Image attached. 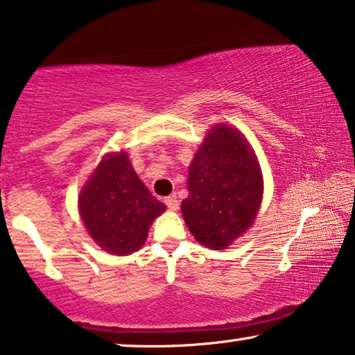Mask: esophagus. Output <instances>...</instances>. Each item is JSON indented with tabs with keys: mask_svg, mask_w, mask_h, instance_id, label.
I'll return each mask as SVG.
<instances>
[{
	"mask_svg": "<svg viewBox=\"0 0 355 355\" xmlns=\"http://www.w3.org/2000/svg\"><path fill=\"white\" fill-rule=\"evenodd\" d=\"M164 204L167 205L168 210H172V211L178 210V200H177L175 196H168V198L164 199Z\"/></svg>",
	"mask_w": 355,
	"mask_h": 355,
	"instance_id": "obj_1",
	"label": "esophagus"
}]
</instances>
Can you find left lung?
Wrapping results in <instances>:
<instances>
[{
  "label": "left lung",
  "instance_id": "1",
  "mask_svg": "<svg viewBox=\"0 0 355 355\" xmlns=\"http://www.w3.org/2000/svg\"><path fill=\"white\" fill-rule=\"evenodd\" d=\"M262 173L246 140L219 125L189 166V196L182 202L187 226L207 248L224 250L248 229L262 200Z\"/></svg>",
  "mask_w": 355,
  "mask_h": 355
}]
</instances>
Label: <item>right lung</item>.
Returning a JSON list of instances; mask_svg holds the SVG:
<instances>
[{
  "label": "right lung",
  "instance_id": "1",
  "mask_svg": "<svg viewBox=\"0 0 355 355\" xmlns=\"http://www.w3.org/2000/svg\"><path fill=\"white\" fill-rule=\"evenodd\" d=\"M88 234L105 251L131 254L145 243L166 205L151 196L126 153L105 156L78 198Z\"/></svg>",
  "mask_w": 355,
  "mask_h": 355
}]
</instances>
